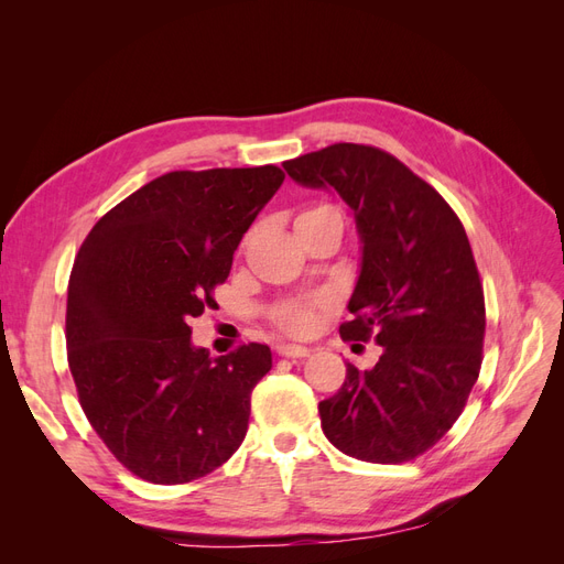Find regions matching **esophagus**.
I'll use <instances>...</instances> for the list:
<instances>
[{
  "instance_id": "1",
  "label": "esophagus",
  "mask_w": 564,
  "mask_h": 564,
  "mask_svg": "<svg viewBox=\"0 0 564 564\" xmlns=\"http://www.w3.org/2000/svg\"><path fill=\"white\" fill-rule=\"evenodd\" d=\"M278 352H280L282 357H305V355H311L308 348H305V346H296V344H280V346H278Z\"/></svg>"
}]
</instances>
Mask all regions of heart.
Here are the masks:
<instances>
[{"instance_id":"obj_1","label":"heart","mask_w":564,"mask_h":564,"mask_svg":"<svg viewBox=\"0 0 564 564\" xmlns=\"http://www.w3.org/2000/svg\"><path fill=\"white\" fill-rule=\"evenodd\" d=\"M319 214H336V212L332 207H315V209L303 212L301 216H319ZM275 319H278V324H280L284 332H289V334H303V332L311 329L313 311L305 308V305H284V308H280L275 313Z\"/></svg>"}]
</instances>
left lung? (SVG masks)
Listing matches in <instances>:
<instances>
[{
    "instance_id": "obj_1",
    "label": "left lung",
    "mask_w": 564,
    "mask_h": 564,
    "mask_svg": "<svg viewBox=\"0 0 564 564\" xmlns=\"http://www.w3.org/2000/svg\"><path fill=\"white\" fill-rule=\"evenodd\" d=\"M282 166L350 207L362 259L338 332L383 350L371 369L348 362L319 402L322 431L348 456L402 464L452 429L480 373L485 294L468 235L435 187L379 148L334 143Z\"/></svg>"
}]
</instances>
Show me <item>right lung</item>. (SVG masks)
<instances>
[{"instance_id":"right-lung-1","label":"right lung","mask_w":564,"mask_h":564,"mask_svg":"<svg viewBox=\"0 0 564 564\" xmlns=\"http://www.w3.org/2000/svg\"><path fill=\"white\" fill-rule=\"evenodd\" d=\"M282 181L272 164L164 174L79 247L65 317L79 404L119 464L148 482L197 480L242 445L270 348L212 357L193 344L191 319L216 305L214 286Z\"/></svg>"}]
</instances>
